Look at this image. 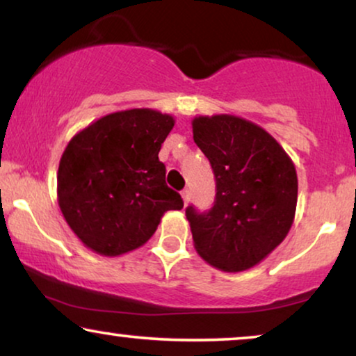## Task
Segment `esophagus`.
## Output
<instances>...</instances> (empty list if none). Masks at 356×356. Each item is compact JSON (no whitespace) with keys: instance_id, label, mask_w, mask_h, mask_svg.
<instances>
[{"instance_id":"1","label":"esophagus","mask_w":356,"mask_h":356,"mask_svg":"<svg viewBox=\"0 0 356 356\" xmlns=\"http://www.w3.org/2000/svg\"><path fill=\"white\" fill-rule=\"evenodd\" d=\"M181 199H183L184 206H188V202L191 201V191H189V189H183V191H181Z\"/></svg>"}]
</instances>
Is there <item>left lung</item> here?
Instances as JSON below:
<instances>
[{"label":"left lung","mask_w":356,"mask_h":356,"mask_svg":"<svg viewBox=\"0 0 356 356\" xmlns=\"http://www.w3.org/2000/svg\"><path fill=\"white\" fill-rule=\"evenodd\" d=\"M193 138L216 175L207 213L186 209L193 243L207 264L241 272L264 261L295 220L298 178L290 155L259 124L235 115H199Z\"/></svg>","instance_id":"1"}]
</instances>
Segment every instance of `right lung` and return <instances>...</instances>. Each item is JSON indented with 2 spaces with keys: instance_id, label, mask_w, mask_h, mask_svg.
I'll return each mask as SVG.
<instances>
[{
  "instance_id": "1",
  "label": "right lung",
  "mask_w": 356,
  "mask_h": 356,
  "mask_svg": "<svg viewBox=\"0 0 356 356\" xmlns=\"http://www.w3.org/2000/svg\"><path fill=\"white\" fill-rule=\"evenodd\" d=\"M175 118L152 108L108 113L72 136L56 177L58 206L74 235L115 257L145 245L181 196L165 183L159 160Z\"/></svg>"
}]
</instances>
